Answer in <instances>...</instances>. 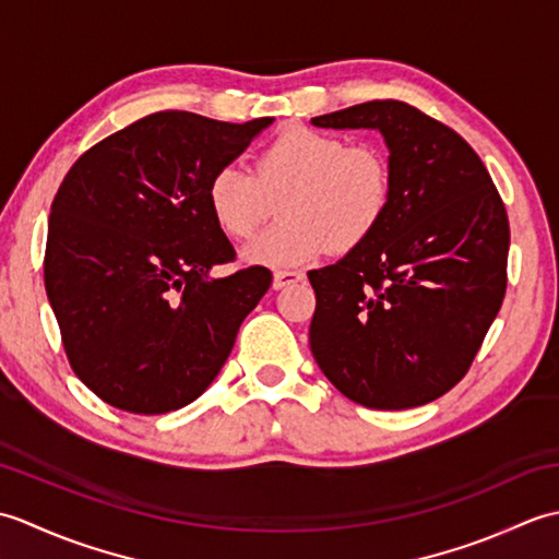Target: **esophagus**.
Instances as JSON below:
<instances>
[{
	"instance_id": "obj_1",
	"label": "esophagus",
	"mask_w": 559,
	"mask_h": 559,
	"mask_svg": "<svg viewBox=\"0 0 559 559\" xmlns=\"http://www.w3.org/2000/svg\"><path fill=\"white\" fill-rule=\"evenodd\" d=\"M305 278L302 271H286V269H278L273 271V288L281 290V288H288L293 283H298Z\"/></svg>"
}]
</instances>
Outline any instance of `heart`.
<instances>
[{
    "mask_svg": "<svg viewBox=\"0 0 559 559\" xmlns=\"http://www.w3.org/2000/svg\"><path fill=\"white\" fill-rule=\"evenodd\" d=\"M389 165L372 146L290 127L259 153L254 173L225 163L211 175L206 204L218 228L247 240L281 201L283 221L245 247V259L295 266L370 235L389 206Z\"/></svg>",
    "mask_w": 559,
    "mask_h": 559,
    "instance_id": "1",
    "label": "heart"
}]
</instances>
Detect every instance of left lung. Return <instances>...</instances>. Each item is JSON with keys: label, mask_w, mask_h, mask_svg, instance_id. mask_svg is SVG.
Returning <instances> with one entry per match:
<instances>
[{"label": "left lung", "mask_w": 559, "mask_h": 559, "mask_svg": "<svg viewBox=\"0 0 559 559\" xmlns=\"http://www.w3.org/2000/svg\"><path fill=\"white\" fill-rule=\"evenodd\" d=\"M312 124L382 134L391 185L377 228L336 264L307 273L312 355L360 406H423L461 382L500 312L504 204L478 153L408 103H360Z\"/></svg>", "instance_id": "8db88e82"}]
</instances>
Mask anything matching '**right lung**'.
<instances>
[{
	"mask_svg": "<svg viewBox=\"0 0 559 559\" xmlns=\"http://www.w3.org/2000/svg\"><path fill=\"white\" fill-rule=\"evenodd\" d=\"M273 117L245 124L165 110L88 148L47 223L45 290L76 377L110 406L160 415L199 399L271 286L235 259L206 187Z\"/></svg>",
	"mask_w": 559,
	"mask_h": 559,
	"instance_id": "1",
	"label": "right lung"
}]
</instances>
